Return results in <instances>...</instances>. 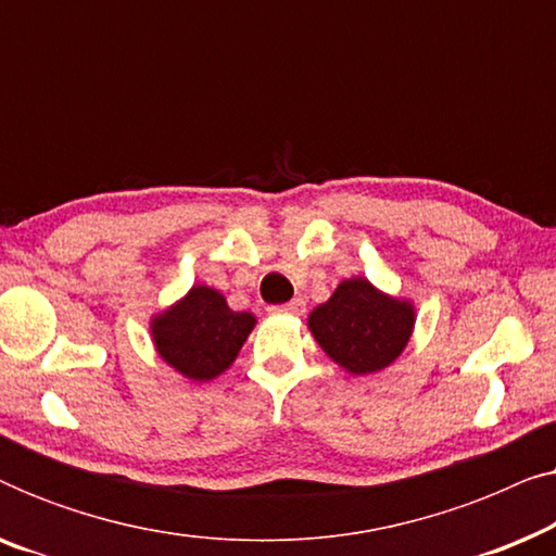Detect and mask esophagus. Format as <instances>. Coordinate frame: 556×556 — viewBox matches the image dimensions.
<instances>
[{
  "mask_svg": "<svg viewBox=\"0 0 556 556\" xmlns=\"http://www.w3.org/2000/svg\"><path fill=\"white\" fill-rule=\"evenodd\" d=\"M268 311H270V314H288V316H301L303 311H306V301H303V299H293L291 303H286V306H270Z\"/></svg>",
  "mask_w": 556,
  "mask_h": 556,
  "instance_id": "1",
  "label": "esophagus"
}]
</instances>
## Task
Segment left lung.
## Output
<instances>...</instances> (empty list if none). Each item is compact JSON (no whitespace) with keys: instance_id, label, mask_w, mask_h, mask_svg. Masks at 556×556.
Returning a JSON list of instances; mask_svg holds the SVG:
<instances>
[{"instance_id":"obj_1","label":"left lung","mask_w":556,"mask_h":556,"mask_svg":"<svg viewBox=\"0 0 556 556\" xmlns=\"http://www.w3.org/2000/svg\"><path fill=\"white\" fill-rule=\"evenodd\" d=\"M415 306L379 291L367 278H346L308 314V331L333 364L354 377L375 375L405 352Z\"/></svg>"}]
</instances>
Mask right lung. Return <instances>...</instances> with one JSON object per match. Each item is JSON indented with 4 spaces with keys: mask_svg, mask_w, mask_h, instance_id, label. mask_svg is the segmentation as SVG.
Segmentation results:
<instances>
[{
    "mask_svg": "<svg viewBox=\"0 0 556 556\" xmlns=\"http://www.w3.org/2000/svg\"><path fill=\"white\" fill-rule=\"evenodd\" d=\"M255 326L248 311H232L215 288L197 283L185 299L151 318L156 354L181 377L210 382L230 369Z\"/></svg>",
    "mask_w": 556,
    "mask_h": 556,
    "instance_id": "add662e5",
    "label": "right lung"
}]
</instances>
